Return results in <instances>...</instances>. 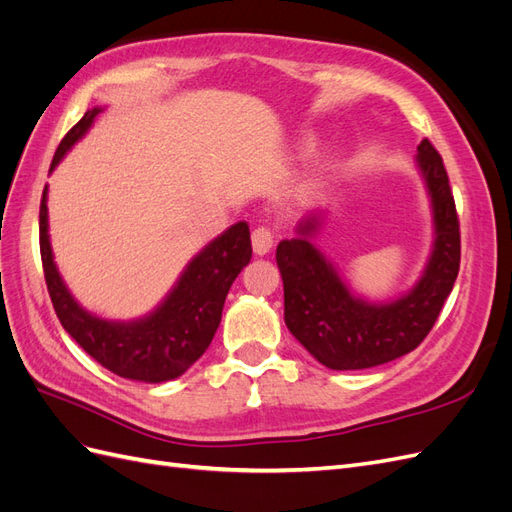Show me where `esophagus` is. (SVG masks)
I'll list each match as a JSON object with an SVG mask.
<instances>
[{"mask_svg":"<svg viewBox=\"0 0 512 512\" xmlns=\"http://www.w3.org/2000/svg\"><path fill=\"white\" fill-rule=\"evenodd\" d=\"M273 241H275V237H273V232H271L269 228H265V226L256 228V230L252 232V247H254V254H256V256H265V254H269V252H271V247H273Z\"/></svg>","mask_w":512,"mask_h":512,"instance_id":"34e87169","label":"esophagus"}]
</instances>
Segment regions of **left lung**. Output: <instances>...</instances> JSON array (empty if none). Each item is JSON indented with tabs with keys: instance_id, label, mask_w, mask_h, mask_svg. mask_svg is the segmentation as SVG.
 <instances>
[{
	"instance_id": "obj_1",
	"label": "left lung",
	"mask_w": 512,
	"mask_h": 512,
	"mask_svg": "<svg viewBox=\"0 0 512 512\" xmlns=\"http://www.w3.org/2000/svg\"><path fill=\"white\" fill-rule=\"evenodd\" d=\"M431 198L436 239L427 267L412 290L389 303H369L346 286L312 239L316 213L297 226V237L277 245L275 260L284 280V320L309 354L329 369H367L412 352L431 331L451 294L461 260L459 218L440 153L418 145Z\"/></svg>"
}]
</instances>
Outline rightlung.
<instances>
[{
	"label": "right lung",
	"instance_id": "right-lung-1",
	"mask_svg": "<svg viewBox=\"0 0 512 512\" xmlns=\"http://www.w3.org/2000/svg\"><path fill=\"white\" fill-rule=\"evenodd\" d=\"M100 108L83 119L59 143L51 170L91 128ZM40 256L55 314L89 356L113 374L141 382L179 378L209 348L220 327L226 294L252 258L250 226L237 222L200 252L177 280L168 297L145 318L111 322L89 314L74 301L55 267L49 241L46 188L40 203Z\"/></svg>",
	"mask_w": 512,
	"mask_h": 512
}]
</instances>
